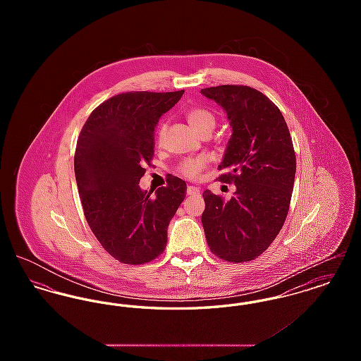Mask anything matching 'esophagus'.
<instances>
[{"instance_id": "esophagus-1", "label": "esophagus", "mask_w": 361, "mask_h": 361, "mask_svg": "<svg viewBox=\"0 0 361 361\" xmlns=\"http://www.w3.org/2000/svg\"><path fill=\"white\" fill-rule=\"evenodd\" d=\"M200 193V189L197 188V187H193V185H189L188 188H187V195H199Z\"/></svg>"}]
</instances>
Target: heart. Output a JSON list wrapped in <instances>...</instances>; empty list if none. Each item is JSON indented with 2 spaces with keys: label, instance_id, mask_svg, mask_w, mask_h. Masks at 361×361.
<instances>
[{
  "label": "heart",
  "instance_id": "heart-1",
  "mask_svg": "<svg viewBox=\"0 0 361 361\" xmlns=\"http://www.w3.org/2000/svg\"><path fill=\"white\" fill-rule=\"evenodd\" d=\"M187 119H188L189 124L193 127V130L199 134H203L206 131H212L215 127V121H216L214 114L203 106L190 108L187 112ZM164 134H165V123H162L158 128V133H157L158 143L162 142ZM206 162L207 159L204 157L189 158L180 164L178 171L183 176H185L188 178H196L203 171V168L206 166Z\"/></svg>",
  "mask_w": 361,
  "mask_h": 361
}]
</instances>
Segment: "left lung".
Segmentation results:
<instances>
[{
    "mask_svg": "<svg viewBox=\"0 0 361 361\" xmlns=\"http://www.w3.org/2000/svg\"><path fill=\"white\" fill-rule=\"evenodd\" d=\"M219 104L230 121L228 140L218 177L234 184L230 200L204 190L202 215L209 250L230 262L262 255L286 222L296 172L290 130L280 109L250 86L202 89Z\"/></svg>",
    "mask_w": 361,
    "mask_h": 361,
    "instance_id": "1",
    "label": "left lung"
}]
</instances>
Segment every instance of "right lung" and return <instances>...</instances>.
<instances>
[{
  "label": "right lung",
  "mask_w": 361,
  "mask_h": 361,
  "mask_svg": "<svg viewBox=\"0 0 361 361\" xmlns=\"http://www.w3.org/2000/svg\"><path fill=\"white\" fill-rule=\"evenodd\" d=\"M184 90L127 92L100 104L77 140L74 173L86 222L104 249L139 265L164 253L168 226L187 195L184 180L142 190L139 181L154 155V128Z\"/></svg>",
  "instance_id": "add662e5"
}]
</instances>
